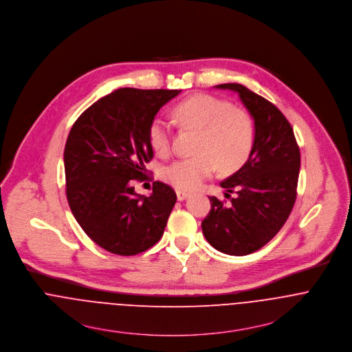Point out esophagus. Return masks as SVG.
I'll return each instance as SVG.
<instances>
[{
  "label": "esophagus",
  "instance_id": "1",
  "mask_svg": "<svg viewBox=\"0 0 352 352\" xmlns=\"http://www.w3.org/2000/svg\"><path fill=\"white\" fill-rule=\"evenodd\" d=\"M189 193L188 192H182V190H177V198H178V201H184V199H186L188 197H189Z\"/></svg>",
  "mask_w": 352,
  "mask_h": 352
}]
</instances>
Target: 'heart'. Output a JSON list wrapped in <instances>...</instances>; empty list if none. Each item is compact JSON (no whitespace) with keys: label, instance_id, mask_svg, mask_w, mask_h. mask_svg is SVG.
Returning a JSON list of instances; mask_svg holds the SVG:
<instances>
[{"label":"heart","instance_id":"heart-1","mask_svg":"<svg viewBox=\"0 0 352 352\" xmlns=\"http://www.w3.org/2000/svg\"><path fill=\"white\" fill-rule=\"evenodd\" d=\"M182 125L199 129L192 157L178 159L162 170L164 182L178 190H195L219 167L224 173L240 168L251 155L255 125L248 112L210 94H195L174 108ZM153 148L167 155L171 131L163 118H155L148 128Z\"/></svg>","mask_w":352,"mask_h":352}]
</instances>
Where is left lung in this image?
Masks as SVG:
<instances>
[{
    "instance_id": "left-lung-1",
    "label": "left lung",
    "mask_w": 352,
    "mask_h": 352,
    "mask_svg": "<svg viewBox=\"0 0 352 352\" xmlns=\"http://www.w3.org/2000/svg\"><path fill=\"white\" fill-rule=\"evenodd\" d=\"M236 91L254 118L255 143L248 160L223 181L230 204L209 197L210 212L202 220L208 243L220 252L243 256L267 244L286 223L297 197L300 148L282 112L243 85L223 83Z\"/></svg>"
}]
</instances>
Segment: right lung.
I'll list each match as a JSON object with an SVG mask.
<instances>
[{
    "mask_svg": "<svg viewBox=\"0 0 352 352\" xmlns=\"http://www.w3.org/2000/svg\"><path fill=\"white\" fill-rule=\"evenodd\" d=\"M181 90L122 87L100 98L74 122L65 147L66 195L85 231L104 250L131 256L157 244L177 195L163 182L136 195L153 157L148 128Z\"/></svg>",
    "mask_w": 352,
    "mask_h": 352,
    "instance_id": "add662e5",
    "label": "right lung"
}]
</instances>
